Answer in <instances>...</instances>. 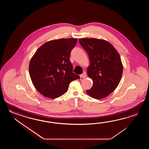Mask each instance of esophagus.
Listing matches in <instances>:
<instances>
[{"mask_svg": "<svg viewBox=\"0 0 149 149\" xmlns=\"http://www.w3.org/2000/svg\"><path fill=\"white\" fill-rule=\"evenodd\" d=\"M86 73L85 72H83L80 75V78H85V77H86Z\"/></svg>", "mask_w": 149, "mask_h": 149, "instance_id": "34e87169", "label": "esophagus"}]
</instances>
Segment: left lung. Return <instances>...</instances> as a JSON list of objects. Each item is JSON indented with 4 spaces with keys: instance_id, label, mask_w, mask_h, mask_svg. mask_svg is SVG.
Here are the masks:
<instances>
[{
    "instance_id": "obj_1",
    "label": "left lung",
    "mask_w": 149,
    "mask_h": 149,
    "mask_svg": "<svg viewBox=\"0 0 149 149\" xmlns=\"http://www.w3.org/2000/svg\"><path fill=\"white\" fill-rule=\"evenodd\" d=\"M79 41L88 54L90 65L87 74L93 81L92 88L86 92L97 100L106 97L117 87L121 78L123 66L120 55L104 40L83 38Z\"/></svg>"
}]
</instances>
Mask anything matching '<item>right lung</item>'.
Returning a JSON list of instances; mask_svg holds the SVG:
<instances>
[{"label":"right lung","instance_id":"add662e5","mask_svg":"<svg viewBox=\"0 0 149 149\" xmlns=\"http://www.w3.org/2000/svg\"><path fill=\"white\" fill-rule=\"evenodd\" d=\"M77 39L48 41L38 48L29 64V73L36 89L46 97L55 98L67 92L70 82L80 77L73 73L71 51Z\"/></svg>","mask_w":149,"mask_h":149}]
</instances>
